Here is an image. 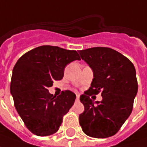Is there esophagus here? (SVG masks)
Wrapping results in <instances>:
<instances>
[{"label":"esophagus","mask_w":147,"mask_h":147,"mask_svg":"<svg viewBox=\"0 0 147 147\" xmlns=\"http://www.w3.org/2000/svg\"><path fill=\"white\" fill-rule=\"evenodd\" d=\"M76 99L77 100H79V99H80V95H76Z\"/></svg>","instance_id":"obj_1"}]
</instances>
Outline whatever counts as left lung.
Wrapping results in <instances>:
<instances>
[{
	"mask_svg": "<svg viewBox=\"0 0 147 147\" xmlns=\"http://www.w3.org/2000/svg\"><path fill=\"white\" fill-rule=\"evenodd\" d=\"M93 71L91 87L80 95L84 112L79 119L82 130L92 138H104L119 131L130 116L138 82L134 66L129 59L110 48L95 47L79 52ZM102 92V101L94 102L91 94Z\"/></svg>",
	"mask_w": 147,
	"mask_h": 147,
	"instance_id": "8db88e82",
	"label": "left lung"
}]
</instances>
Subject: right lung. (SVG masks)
<instances>
[{
	"label": "right lung",
	"mask_w": 147,
	"mask_h": 147,
	"mask_svg": "<svg viewBox=\"0 0 147 147\" xmlns=\"http://www.w3.org/2000/svg\"><path fill=\"white\" fill-rule=\"evenodd\" d=\"M80 60L76 51L43 45L26 52L13 67L10 92L16 111L28 129L37 136H48L59 130L63 117L76 95L62 91L55 97L48 88L62 80L65 67Z\"/></svg>",
	"instance_id": "add662e5"
}]
</instances>
